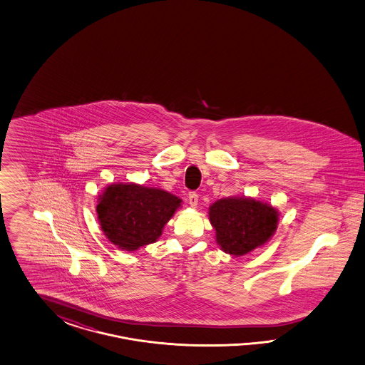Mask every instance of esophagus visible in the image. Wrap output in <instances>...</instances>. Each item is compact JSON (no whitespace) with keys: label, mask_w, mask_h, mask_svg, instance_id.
I'll return each instance as SVG.
<instances>
[{"label":"esophagus","mask_w":365,"mask_h":365,"mask_svg":"<svg viewBox=\"0 0 365 365\" xmlns=\"http://www.w3.org/2000/svg\"><path fill=\"white\" fill-rule=\"evenodd\" d=\"M198 199L199 195L195 192V191H191V192H188V202H190V205L192 206V207H195L197 205H198Z\"/></svg>","instance_id":"obj_1"}]
</instances>
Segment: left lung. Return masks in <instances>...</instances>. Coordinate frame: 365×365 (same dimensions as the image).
Returning <instances> with one entry per match:
<instances>
[{"label": "left lung", "mask_w": 365, "mask_h": 365, "mask_svg": "<svg viewBox=\"0 0 365 365\" xmlns=\"http://www.w3.org/2000/svg\"><path fill=\"white\" fill-rule=\"evenodd\" d=\"M209 215L217 242L232 255H247L267 242L278 221L272 206L249 198L220 199L211 206Z\"/></svg>", "instance_id": "1"}]
</instances>
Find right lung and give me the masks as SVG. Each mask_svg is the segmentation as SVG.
Wrapping results in <instances>:
<instances>
[{"instance_id": "obj_1", "label": "right lung", "mask_w": 365, "mask_h": 365, "mask_svg": "<svg viewBox=\"0 0 365 365\" xmlns=\"http://www.w3.org/2000/svg\"><path fill=\"white\" fill-rule=\"evenodd\" d=\"M180 199L159 188L110 185L96 207L100 226L110 242L133 252L160 237Z\"/></svg>"}]
</instances>
